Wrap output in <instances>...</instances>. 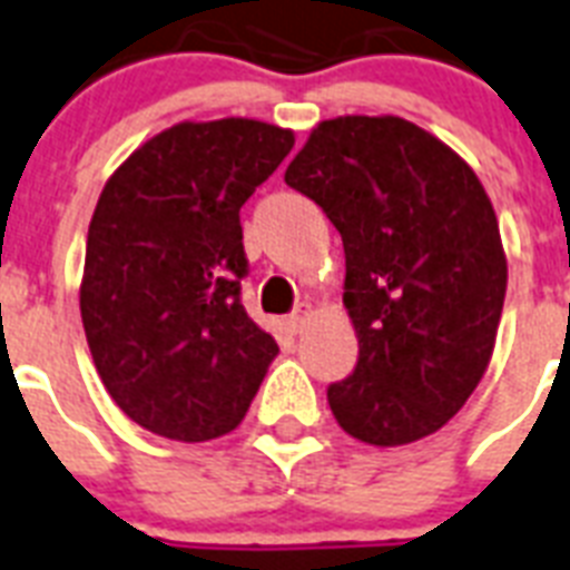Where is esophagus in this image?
<instances>
[{"label": "esophagus", "instance_id": "1", "mask_svg": "<svg viewBox=\"0 0 570 570\" xmlns=\"http://www.w3.org/2000/svg\"><path fill=\"white\" fill-rule=\"evenodd\" d=\"M313 313H316V307H313V304H298V309H293V316H289V331L304 333V327L309 325Z\"/></svg>", "mask_w": 570, "mask_h": 570}]
</instances>
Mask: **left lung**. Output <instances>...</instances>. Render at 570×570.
Wrapping results in <instances>:
<instances>
[{"label": "left lung", "instance_id": "left-lung-1", "mask_svg": "<svg viewBox=\"0 0 570 570\" xmlns=\"http://www.w3.org/2000/svg\"><path fill=\"white\" fill-rule=\"evenodd\" d=\"M284 180L325 210L345 248L360 357L327 386L340 428L381 448L436 433L478 390L507 295L483 184L401 117L327 119Z\"/></svg>", "mask_w": 570, "mask_h": 570}]
</instances>
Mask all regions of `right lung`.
<instances>
[{"instance_id": "add662e5", "label": "right lung", "mask_w": 570, "mask_h": 570, "mask_svg": "<svg viewBox=\"0 0 570 570\" xmlns=\"http://www.w3.org/2000/svg\"><path fill=\"white\" fill-rule=\"evenodd\" d=\"M295 146L257 119L180 122L110 175L90 219L81 322L117 406L178 442L248 413L277 342L245 313L239 207Z\"/></svg>"}]
</instances>
